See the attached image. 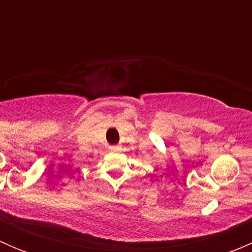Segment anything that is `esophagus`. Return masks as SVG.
I'll return each instance as SVG.
<instances>
[{
    "mask_svg": "<svg viewBox=\"0 0 252 252\" xmlns=\"http://www.w3.org/2000/svg\"><path fill=\"white\" fill-rule=\"evenodd\" d=\"M111 151H113V152L119 151V146H111Z\"/></svg>",
    "mask_w": 252,
    "mask_h": 252,
    "instance_id": "34e87169",
    "label": "esophagus"
}]
</instances>
